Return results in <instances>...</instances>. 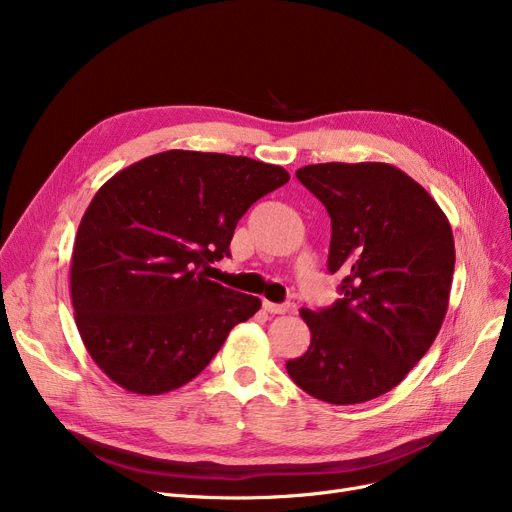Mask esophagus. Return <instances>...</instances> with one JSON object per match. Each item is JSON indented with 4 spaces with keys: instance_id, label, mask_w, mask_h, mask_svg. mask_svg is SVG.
<instances>
[{
    "instance_id": "1",
    "label": "esophagus",
    "mask_w": 512,
    "mask_h": 512,
    "mask_svg": "<svg viewBox=\"0 0 512 512\" xmlns=\"http://www.w3.org/2000/svg\"><path fill=\"white\" fill-rule=\"evenodd\" d=\"M263 309L267 313H274V315H282L290 309V305H278V303H270V301H263Z\"/></svg>"
}]
</instances>
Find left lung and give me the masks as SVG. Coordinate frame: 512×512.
Wrapping results in <instances>:
<instances>
[{
    "mask_svg": "<svg viewBox=\"0 0 512 512\" xmlns=\"http://www.w3.org/2000/svg\"><path fill=\"white\" fill-rule=\"evenodd\" d=\"M297 178L330 213L328 270L344 280L330 309H301L311 344L286 371L313 398L359 405L405 380L442 328L450 222L419 182L382 161L313 164Z\"/></svg>",
    "mask_w": 512,
    "mask_h": 512,
    "instance_id": "1",
    "label": "left lung"
}]
</instances>
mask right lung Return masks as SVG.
Wrapping results in <instances>:
<instances>
[{
	"label": "right lung",
	"mask_w": 512,
	"mask_h": 512,
	"mask_svg": "<svg viewBox=\"0 0 512 512\" xmlns=\"http://www.w3.org/2000/svg\"><path fill=\"white\" fill-rule=\"evenodd\" d=\"M290 180L274 164L172 149L107 180L78 224L74 321L97 367L141 396L176 390L209 365L261 301L211 282L236 222Z\"/></svg>",
	"instance_id": "right-lung-1"
}]
</instances>
